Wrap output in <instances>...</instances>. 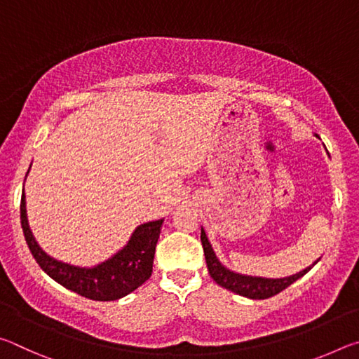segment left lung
<instances>
[{"label": "left lung", "instance_id": "8db88e82", "mask_svg": "<svg viewBox=\"0 0 359 359\" xmlns=\"http://www.w3.org/2000/svg\"><path fill=\"white\" fill-rule=\"evenodd\" d=\"M313 135L318 137L317 133H313ZM201 242H203L204 257H205V263H208L210 277L214 278L220 287L233 291L236 294L248 297V299H267V297L280 293L282 290L288 288L291 283H294L297 278L306 276L320 259L318 258L313 264L306 267V269H302L288 277L267 278V277H258V276H247V274H241V272L231 271L226 266L222 264V261L217 258L214 248H212V244L208 238V234H205L204 228H201Z\"/></svg>", "mask_w": 359, "mask_h": 359}]
</instances>
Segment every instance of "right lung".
Listing matches in <instances>:
<instances>
[{
    "label": "right lung",
    "mask_w": 359,
    "mask_h": 359,
    "mask_svg": "<svg viewBox=\"0 0 359 359\" xmlns=\"http://www.w3.org/2000/svg\"><path fill=\"white\" fill-rule=\"evenodd\" d=\"M32 168V166H29ZM29 172V169H28ZM27 172V175H28ZM25 175V179H27ZM20 220L29 252L46 274L62 287L93 301H117L149 280L155 247L165 218L139 224L126 245L95 266H76L47 255L36 241L27 215L25 188L22 191Z\"/></svg>",
    "instance_id": "right-lung-1"
}]
</instances>
